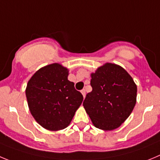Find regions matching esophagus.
I'll return each mask as SVG.
<instances>
[{"label":"esophagus","mask_w":160,"mask_h":160,"mask_svg":"<svg viewBox=\"0 0 160 160\" xmlns=\"http://www.w3.org/2000/svg\"><path fill=\"white\" fill-rule=\"evenodd\" d=\"M81 93H82V95H83V99H84V98H85V96H86L85 90H84V89H83V90H81Z\"/></svg>","instance_id":"esophagus-1"}]
</instances>
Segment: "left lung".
<instances>
[{"instance_id":"left-lung-1","label":"left lung","mask_w":160,"mask_h":160,"mask_svg":"<svg viewBox=\"0 0 160 160\" xmlns=\"http://www.w3.org/2000/svg\"><path fill=\"white\" fill-rule=\"evenodd\" d=\"M92 91L83 105L93 125L103 131L118 128L133 111L137 86L128 72L112 63H105L91 73Z\"/></svg>"}]
</instances>
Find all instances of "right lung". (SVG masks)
<instances>
[{
	"label": "right lung",
	"instance_id": "obj_1",
	"mask_svg": "<svg viewBox=\"0 0 160 160\" xmlns=\"http://www.w3.org/2000/svg\"><path fill=\"white\" fill-rule=\"evenodd\" d=\"M69 70L53 63L37 70L25 89L28 108L36 121L47 130L60 131L71 123L83 96L68 80Z\"/></svg>",
	"mask_w": 160,
	"mask_h": 160
}]
</instances>
